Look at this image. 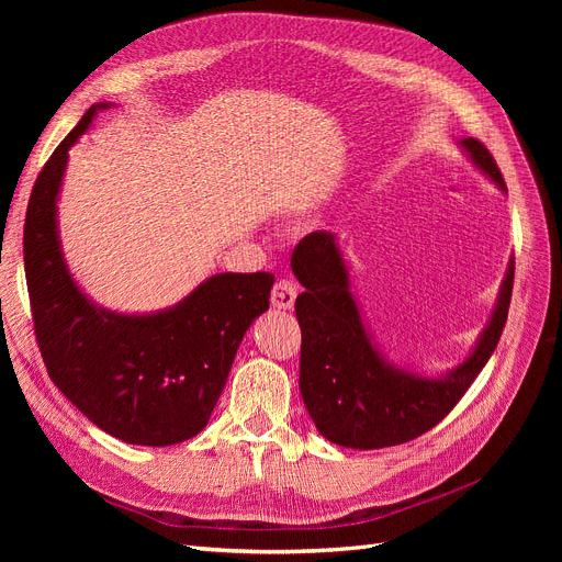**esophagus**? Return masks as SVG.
<instances>
[{
    "instance_id": "34e87169",
    "label": "esophagus",
    "mask_w": 562,
    "mask_h": 562,
    "mask_svg": "<svg viewBox=\"0 0 562 562\" xmlns=\"http://www.w3.org/2000/svg\"><path fill=\"white\" fill-rule=\"evenodd\" d=\"M299 296V286L291 280H278L273 291H271V305L278 310H291L293 303H296Z\"/></svg>"
}]
</instances>
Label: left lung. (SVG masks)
I'll use <instances>...</instances> for the list:
<instances>
[{
	"instance_id": "1",
	"label": "left lung",
	"mask_w": 562,
	"mask_h": 562,
	"mask_svg": "<svg viewBox=\"0 0 562 562\" xmlns=\"http://www.w3.org/2000/svg\"><path fill=\"white\" fill-rule=\"evenodd\" d=\"M460 145L506 191L504 175L487 147L479 138H462ZM291 269L305 286L296 299L305 407L323 437L360 451L405 445L449 415L504 333L515 280V259H510L498 303L474 352L447 375L424 378L387 364L371 344L335 234L323 229L307 234L293 248Z\"/></svg>"
}]
</instances>
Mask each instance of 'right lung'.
<instances>
[{
  "label": "right lung",
  "mask_w": 562,
  "mask_h": 562,
  "mask_svg": "<svg viewBox=\"0 0 562 562\" xmlns=\"http://www.w3.org/2000/svg\"><path fill=\"white\" fill-rule=\"evenodd\" d=\"M93 104L43 166L24 218V273L34 330L54 385L104 432L140 447L198 435L221 398L236 348L269 310L271 273H218L157 314H115L75 284L56 229L68 150Z\"/></svg>",
  "instance_id": "1"
}]
</instances>
